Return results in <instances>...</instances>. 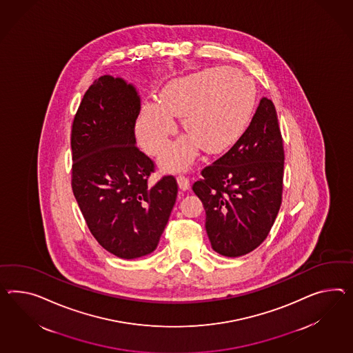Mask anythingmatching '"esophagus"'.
Wrapping results in <instances>:
<instances>
[{"label": "esophagus", "mask_w": 353, "mask_h": 353, "mask_svg": "<svg viewBox=\"0 0 353 353\" xmlns=\"http://www.w3.org/2000/svg\"><path fill=\"white\" fill-rule=\"evenodd\" d=\"M176 181H178V185H179V188H181V190H190V179H188V178H185V176H178Z\"/></svg>", "instance_id": "esophagus-1"}]
</instances>
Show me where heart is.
<instances>
[{
	"mask_svg": "<svg viewBox=\"0 0 353 353\" xmlns=\"http://www.w3.org/2000/svg\"><path fill=\"white\" fill-rule=\"evenodd\" d=\"M256 92L252 81L232 68H210L170 81L159 102H145L137 121V138L150 154L168 145L181 118L187 136L161 156L169 172L190 169L203 147L219 154L234 145L252 115Z\"/></svg>",
	"mask_w": 353,
	"mask_h": 353,
	"instance_id": "heart-1",
	"label": "heart"
}]
</instances>
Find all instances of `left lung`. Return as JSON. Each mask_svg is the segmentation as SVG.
Returning <instances> with one entry per match:
<instances>
[{"label":"left lung","instance_id":"obj_1","mask_svg":"<svg viewBox=\"0 0 353 353\" xmlns=\"http://www.w3.org/2000/svg\"><path fill=\"white\" fill-rule=\"evenodd\" d=\"M283 172L276 110L262 97L250 127L192 187L206 211L205 226L215 252L238 257L265 241L281 208Z\"/></svg>","mask_w":353,"mask_h":353}]
</instances>
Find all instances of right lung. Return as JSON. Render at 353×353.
Instances as JSON below:
<instances>
[{
  "instance_id": "1",
  "label": "right lung",
  "mask_w": 353,
  "mask_h": 353,
  "mask_svg": "<svg viewBox=\"0 0 353 353\" xmlns=\"http://www.w3.org/2000/svg\"><path fill=\"white\" fill-rule=\"evenodd\" d=\"M139 111L132 83L102 75L85 92L72 129L75 199L97 242L125 260L157 248L178 193L174 176L147 184L154 165L136 145Z\"/></svg>"
}]
</instances>
